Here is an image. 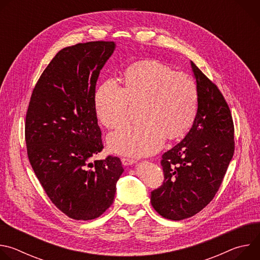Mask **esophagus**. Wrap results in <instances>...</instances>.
I'll return each instance as SVG.
<instances>
[{"label": "esophagus", "mask_w": 260, "mask_h": 260, "mask_svg": "<svg viewBox=\"0 0 260 260\" xmlns=\"http://www.w3.org/2000/svg\"><path fill=\"white\" fill-rule=\"evenodd\" d=\"M121 161H122V164H123L124 166H131V165H133V164L136 162V160H135L134 158H131V157H122V158H121Z\"/></svg>", "instance_id": "1"}]
</instances>
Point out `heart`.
Wrapping results in <instances>:
<instances>
[{
    "label": "heart",
    "mask_w": 260,
    "mask_h": 260,
    "mask_svg": "<svg viewBox=\"0 0 260 260\" xmlns=\"http://www.w3.org/2000/svg\"><path fill=\"white\" fill-rule=\"evenodd\" d=\"M124 87L115 78L103 82L95 93L96 115L107 128L122 126L132 103L143 102L140 123L111 134L110 149L134 156L149 155L162 146L166 136L176 139L190 127L196 116L198 89L192 77L156 61L129 67Z\"/></svg>",
    "instance_id": "b5f03b06"
}]
</instances>
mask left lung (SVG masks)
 <instances>
[{"mask_svg":"<svg viewBox=\"0 0 260 260\" xmlns=\"http://www.w3.org/2000/svg\"><path fill=\"white\" fill-rule=\"evenodd\" d=\"M198 89L192 127L162 154L164 184L151 192V205L162 217L183 220L202 211L215 197L235 152L230 107L215 83L191 61Z\"/></svg>","mask_w":260,"mask_h":260,"instance_id":"left-lung-1","label":"left lung"}]
</instances>
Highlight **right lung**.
Masks as SVG:
<instances>
[{
	"label": "right lung",
	"mask_w": 260,
	"mask_h": 260,
	"mask_svg": "<svg viewBox=\"0 0 260 260\" xmlns=\"http://www.w3.org/2000/svg\"><path fill=\"white\" fill-rule=\"evenodd\" d=\"M114 42L94 41L57 52L37 82L25 116L29 164L50 201L68 217L91 220L113 204L120 158L91 159L104 148L95 111L100 72Z\"/></svg>",
	"instance_id": "obj_1"
}]
</instances>
